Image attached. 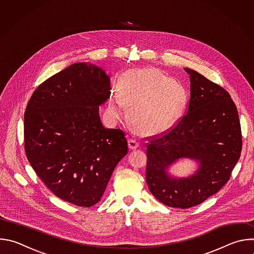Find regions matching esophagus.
<instances>
[{
  "instance_id": "1",
  "label": "esophagus",
  "mask_w": 254,
  "mask_h": 254,
  "mask_svg": "<svg viewBox=\"0 0 254 254\" xmlns=\"http://www.w3.org/2000/svg\"><path fill=\"white\" fill-rule=\"evenodd\" d=\"M128 147H129L130 150L136 149V148L138 147V141H137V139L134 138V137L129 138V139H128Z\"/></svg>"
}]
</instances>
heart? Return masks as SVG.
Masks as SVG:
<instances>
[{"mask_svg":"<svg viewBox=\"0 0 254 254\" xmlns=\"http://www.w3.org/2000/svg\"><path fill=\"white\" fill-rule=\"evenodd\" d=\"M186 93L179 83L156 69L129 70L119 81V93L108 96L106 114L114 121L126 117V105L131 108V120L143 132L170 128L182 115Z\"/></svg>","mask_w":254,"mask_h":254,"instance_id":"heart-1","label":"heart"}]
</instances>
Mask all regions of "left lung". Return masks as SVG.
<instances>
[{"instance_id": "left-lung-1", "label": "left lung", "mask_w": 254, "mask_h": 254, "mask_svg": "<svg viewBox=\"0 0 254 254\" xmlns=\"http://www.w3.org/2000/svg\"><path fill=\"white\" fill-rule=\"evenodd\" d=\"M190 75L187 113L175 126L147 136L146 180L153 196L173 208H191L218 192L230 179L242 149L236 105L220 85L197 71ZM181 157L199 163L191 177L173 179L167 168Z\"/></svg>"}]
</instances>
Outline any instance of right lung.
<instances>
[{"label": "right lung", "mask_w": 254, "mask_h": 254, "mask_svg": "<svg viewBox=\"0 0 254 254\" xmlns=\"http://www.w3.org/2000/svg\"><path fill=\"white\" fill-rule=\"evenodd\" d=\"M105 72L74 63L41 83L24 115V148L35 173L58 198L81 207L98 203L127 154L126 133L105 128L99 105L111 93Z\"/></svg>", "instance_id": "1"}]
</instances>
